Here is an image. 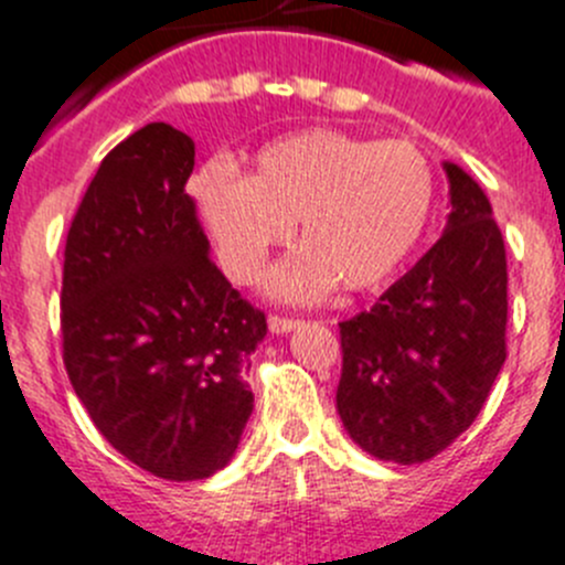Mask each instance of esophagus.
Wrapping results in <instances>:
<instances>
[{
    "label": "esophagus",
    "instance_id": "1",
    "mask_svg": "<svg viewBox=\"0 0 565 565\" xmlns=\"http://www.w3.org/2000/svg\"><path fill=\"white\" fill-rule=\"evenodd\" d=\"M267 326H270L273 334H289L292 329H298V320L292 318H278V315H270V320H267Z\"/></svg>",
    "mask_w": 565,
    "mask_h": 565
}]
</instances>
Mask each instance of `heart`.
I'll return each mask as SVG.
<instances>
[{
  "instance_id": "obj_1",
  "label": "heart",
  "mask_w": 565,
  "mask_h": 565,
  "mask_svg": "<svg viewBox=\"0 0 565 565\" xmlns=\"http://www.w3.org/2000/svg\"><path fill=\"white\" fill-rule=\"evenodd\" d=\"M194 192L234 281H250L298 223L303 247L267 287L281 300L315 303L334 281L365 292L398 273L426 228L435 181L409 141L315 128L262 147L245 178L211 167Z\"/></svg>"
}]
</instances>
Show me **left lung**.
<instances>
[{"mask_svg":"<svg viewBox=\"0 0 565 565\" xmlns=\"http://www.w3.org/2000/svg\"><path fill=\"white\" fill-rule=\"evenodd\" d=\"M440 239L371 312L340 323L337 413L376 460L440 455L482 409L508 356V258L488 194L457 163Z\"/></svg>","mask_w":565,"mask_h":565,"instance_id":"8db88e82","label":"left lung"}]
</instances>
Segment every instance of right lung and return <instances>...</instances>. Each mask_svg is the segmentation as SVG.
<instances>
[{
    "instance_id": "right-lung-1",
    "label": "right lung",
    "mask_w": 565,
    "mask_h": 565,
    "mask_svg": "<svg viewBox=\"0 0 565 565\" xmlns=\"http://www.w3.org/2000/svg\"><path fill=\"white\" fill-rule=\"evenodd\" d=\"M194 141L150 122L99 163L63 253V365L122 457L172 482L225 468L253 413L265 312L209 256L186 181Z\"/></svg>"
}]
</instances>
